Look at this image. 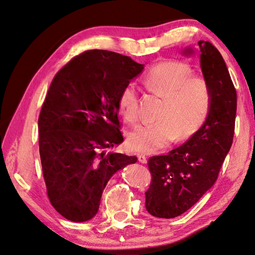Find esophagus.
<instances>
[{"mask_svg":"<svg viewBox=\"0 0 255 255\" xmlns=\"http://www.w3.org/2000/svg\"><path fill=\"white\" fill-rule=\"evenodd\" d=\"M138 160H139V163H142V164H145L147 162V157L145 156L144 154H138Z\"/></svg>","mask_w":255,"mask_h":255,"instance_id":"obj_1","label":"esophagus"}]
</instances>
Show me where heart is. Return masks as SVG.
Returning <instances> with one entry per match:
<instances>
[{
	"label": "heart",
	"instance_id": "obj_1",
	"mask_svg": "<svg viewBox=\"0 0 255 255\" xmlns=\"http://www.w3.org/2000/svg\"><path fill=\"white\" fill-rule=\"evenodd\" d=\"M184 61L168 59L150 67L144 78L147 89L163 97L156 123L143 124L128 134V146L135 152L152 153L174 139L183 141L201 128L211 108V93L205 78L191 74ZM124 120L134 126L139 120L138 92L128 84L119 98Z\"/></svg>",
	"mask_w": 255,
	"mask_h": 255
}]
</instances>
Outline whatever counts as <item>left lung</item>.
Listing matches in <instances>:
<instances>
[{
	"label": "left lung",
	"instance_id": "left-lung-1",
	"mask_svg": "<svg viewBox=\"0 0 255 255\" xmlns=\"http://www.w3.org/2000/svg\"><path fill=\"white\" fill-rule=\"evenodd\" d=\"M200 66L211 93L206 122L188 141L167 155L148 158L152 175L145 207L157 218L183 215L216 183L235 135L237 91L221 54L199 40ZM193 50L186 49V53Z\"/></svg>",
	"mask_w": 255,
	"mask_h": 255
}]
</instances>
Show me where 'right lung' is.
Here are the masks:
<instances>
[{
    "mask_svg": "<svg viewBox=\"0 0 255 255\" xmlns=\"http://www.w3.org/2000/svg\"><path fill=\"white\" fill-rule=\"evenodd\" d=\"M143 68L131 57L91 49L51 81L38 118L39 155L48 199L66 219L95 217L109 179L137 160L105 149L123 142L119 98Z\"/></svg>",
    "mask_w": 255,
    "mask_h": 255,
    "instance_id": "add662e5",
    "label": "right lung"
}]
</instances>
